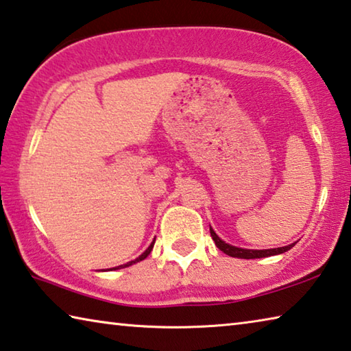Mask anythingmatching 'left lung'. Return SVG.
Instances as JSON below:
<instances>
[{
	"label": "left lung",
	"mask_w": 351,
	"mask_h": 351,
	"mask_svg": "<svg viewBox=\"0 0 351 351\" xmlns=\"http://www.w3.org/2000/svg\"><path fill=\"white\" fill-rule=\"evenodd\" d=\"M210 237L212 240L215 241L217 247L219 249V251H223L224 254H228L229 257H237V258H263V257H271V255H278V254H283L289 251L291 247L294 246L293 245H288V246H283V247H274V249H243V247H237V246H232L229 245V243L223 241L219 237L215 234V230H213L210 228Z\"/></svg>",
	"instance_id": "left-lung-1"
}]
</instances>
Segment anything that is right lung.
Returning <instances> with one entry per match:
<instances>
[{"label": "right lung", "mask_w": 351, "mask_h": 351, "mask_svg": "<svg viewBox=\"0 0 351 351\" xmlns=\"http://www.w3.org/2000/svg\"><path fill=\"white\" fill-rule=\"evenodd\" d=\"M153 245H154V240L152 241V245L145 249V252H142L138 258H136V260H132V261H128V263H125V265H121V266H117V268H111L110 271H112V269H121V268H127V266H132L133 263H138V261H142V260H144V258H147V257H148V254L152 252Z\"/></svg>", "instance_id": "right-lung-1"}]
</instances>
